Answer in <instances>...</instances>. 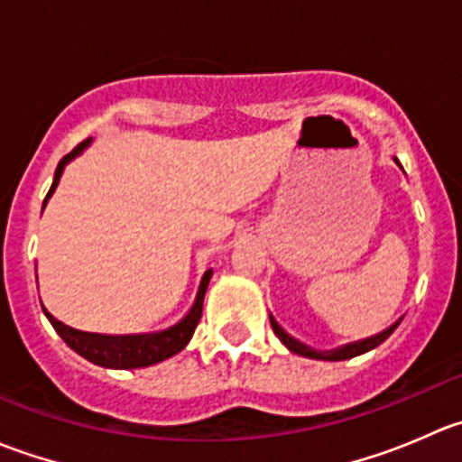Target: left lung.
Here are the masks:
<instances>
[{"label": "left lung", "mask_w": 462, "mask_h": 462, "mask_svg": "<svg viewBox=\"0 0 462 462\" xmlns=\"http://www.w3.org/2000/svg\"><path fill=\"white\" fill-rule=\"evenodd\" d=\"M395 162H398V167L402 170V165H400L398 158H393ZM400 321H402V318H400L398 321H393V324L389 326V328H384L382 333L377 335H371V337H365V339H357V342H351V344H344V346H337L333 348V351H315L313 346H309V344L300 342V339H295L292 335H288L286 330L282 328V326L277 324V319L270 315V326H273L274 335H277L279 339H282L283 346L288 348V351L297 353V356L301 357H310V360H326V362H339V360H351V357L356 356H362V353L366 351H374L375 346H380L382 342H384L386 337H389L391 333H393L395 328L400 326Z\"/></svg>", "instance_id": "left-lung-1"}]
</instances>
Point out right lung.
<instances>
[{"mask_svg": "<svg viewBox=\"0 0 462 462\" xmlns=\"http://www.w3.org/2000/svg\"><path fill=\"white\" fill-rule=\"evenodd\" d=\"M88 144H91V138H87L85 143L78 144L71 153H67V156L58 162V170H55V176H53V185H51L49 194H46L44 199V208L46 203H49V199L53 197L60 179H62L64 167H67L73 158L80 156ZM209 279H212V268L205 270L201 283H199L197 300H194L189 313L185 315L179 324L170 326V328L165 330H158V333H138V335L87 333V330L71 328V326L55 319L44 306H42V310H44L46 319L51 321L55 333L67 342V346L73 348V351H76L78 356L85 357V360L93 362V365L97 366H105V369H143V366L158 365V362L176 356V353H180L185 346H188L194 330H197L199 319H201L203 300H205V291H208Z\"/></svg>", "mask_w": 462, "mask_h": 462, "instance_id": "1", "label": "right lung"}]
</instances>
